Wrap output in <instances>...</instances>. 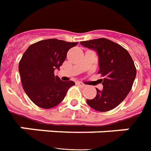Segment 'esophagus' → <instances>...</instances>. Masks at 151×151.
<instances>
[{
  "label": "esophagus",
  "instance_id": "obj_1",
  "mask_svg": "<svg viewBox=\"0 0 151 151\" xmlns=\"http://www.w3.org/2000/svg\"><path fill=\"white\" fill-rule=\"evenodd\" d=\"M78 85L81 86V87H86V86L85 84H83V83H78Z\"/></svg>",
  "mask_w": 151,
  "mask_h": 151
}]
</instances>
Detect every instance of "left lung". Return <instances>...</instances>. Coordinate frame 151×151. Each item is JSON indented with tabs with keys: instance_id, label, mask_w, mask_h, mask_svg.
<instances>
[{
	"instance_id": "left-lung-1",
	"label": "left lung",
	"mask_w": 151,
	"mask_h": 151,
	"mask_svg": "<svg viewBox=\"0 0 151 151\" xmlns=\"http://www.w3.org/2000/svg\"><path fill=\"white\" fill-rule=\"evenodd\" d=\"M81 45L95 50L98 54L103 89H96L94 99L86 100L90 107L106 112L117 107L126 98L132 87L137 69L126 49L106 38L81 42Z\"/></svg>"
}]
</instances>
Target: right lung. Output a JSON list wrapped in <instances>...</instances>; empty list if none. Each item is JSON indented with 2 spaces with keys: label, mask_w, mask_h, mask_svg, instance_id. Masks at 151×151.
<instances>
[{
  "label": "right lung",
  "mask_w": 151,
  "mask_h": 151,
  "mask_svg": "<svg viewBox=\"0 0 151 151\" xmlns=\"http://www.w3.org/2000/svg\"><path fill=\"white\" fill-rule=\"evenodd\" d=\"M78 42L46 39L28 47L19 64L24 91L36 105L50 109L64 100L73 81H62L54 71L65 62L67 52Z\"/></svg>",
  "instance_id": "right-lung-1"
}]
</instances>
